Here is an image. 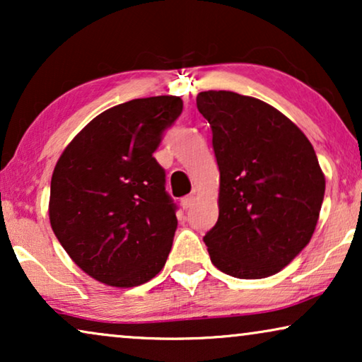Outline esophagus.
I'll list each match as a JSON object with an SVG mask.
<instances>
[{
    "mask_svg": "<svg viewBox=\"0 0 362 362\" xmlns=\"http://www.w3.org/2000/svg\"><path fill=\"white\" fill-rule=\"evenodd\" d=\"M196 202V196L194 194H189V196H185L181 199V206L182 209H189V207H192V204Z\"/></svg>",
    "mask_w": 362,
    "mask_h": 362,
    "instance_id": "1",
    "label": "esophagus"
}]
</instances>
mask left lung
<instances>
[{"instance_id": "obj_1", "label": "left lung", "mask_w": 362, "mask_h": 362, "mask_svg": "<svg viewBox=\"0 0 362 362\" xmlns=\"http://www.w3.org/2000/svg\"><path fill=\"white\" fill-rule=\"evenodd\" d=\"M219 166V219L204 235L211 262L235 279H265L310 244L325 175L305 133L259 98L201 92Z\"/></svg>"}]
</instances>
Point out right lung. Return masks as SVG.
<instances>
[{
    "instance_id": "add662e5",
    "label": "right lung",
    "mask_w": 362,
    "mask_h": 362,
    "mask_svg": "<svg viewBox=\"0 0 362 362\" xmlns=\"http://www.w3.org/2000/svg\"><path fill=\"white\" fill-rule=\"evenodd\" d=\"M181 112L176 95L120 103L87 123L56 163L51 227L78 269L100 284L132 288L166 264L176 207L153 153Z\"/></svg>"
}]
</instances>
